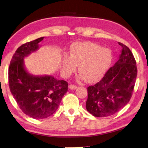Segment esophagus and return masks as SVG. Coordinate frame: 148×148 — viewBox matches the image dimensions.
Masks as SVG:
<instances>
[{
	"mask_svg": "<svg viewBox=\"0 0 148 148\" xmlns=\"http://www.w3.org/2000/svg\"><path fill=\"white\" fill-rule=\"evenodd\" d=\"M69 88L71 90H75L77 88V86L75 85H74V84H70L69 86Z\"/></svg>",
	"mask_w": 148,
	"mask_h": 148,
	"instance_id": "esophagus-1",
	"label": "esophagus"
}]
</instances>
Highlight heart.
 <instances>
[{"instance_id": "b5f03b06", "label": "heart", "mask_w": 148, "mask_h": 148, "mask_svg": "<svg viewBox=\"0 0 148 148\" xmlns=\"http://www.w3.org/2000/svg\"><path fill=\"white\" fill-rule=\"evenodd\" d=\"M110 50L90 42H78L69 50V57L62 60V72L68 76L76 70L81 73L79 79L89 83L95 82L103 77L112 62Z\"/></svg>"}]
</instances>
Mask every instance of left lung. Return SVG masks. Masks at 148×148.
Returning <instances> with one entry per match:
<instances>
[{
    "label": "left lung",
    "mask_w": 148,
    "mask_h": 148,
    "mask_svg": "<svg viewBox=\"0 0 148 148\" xmlns=\"http://www.w3.org/2000/svg\"><path fill=\"white\" fill-rule=\"evenodd\" d=\"M119 44L122 48L119 60L100 81L87 88L86 108L97 117L115 114L128 103L132 97L137 73L136 62L129 48Z\"/></svg>",
    "instance_id": "8db88e82"
}]
</instances>
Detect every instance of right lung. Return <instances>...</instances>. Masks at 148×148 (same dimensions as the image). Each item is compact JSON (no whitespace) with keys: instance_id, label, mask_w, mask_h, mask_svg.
Wrapping results in <instances>:
<instances>
[{"instance_id":"1","label":"right lung","mask_w":148,"mask_h":148,"mask_svg":"<svg viewBox=\"0 0 148 148\" xmlns=\"http://www.w3.org/2000/svg\"><path fill=\"white\" fill-rule=\"evenodd\" d=\"M44 37L22 45L13 55L9 67L10 91L27 116L42 119L53 115L68 90L67 82L53 75H33L27 72L24 58L39 49Z\"/></svg>"}]
</instances>
